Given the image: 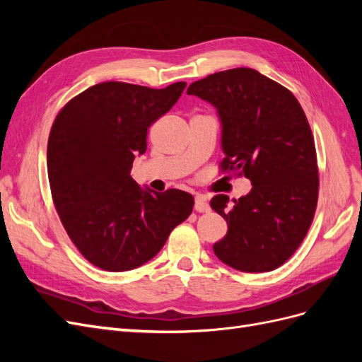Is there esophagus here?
Masks as SVG:
<instances>
[{
	"instance_id": "1",
	"label": "esophagus",
	"mask_w": 362,
	"mask_h": 362,
	"mask_svg": "<svg viewBox=\"0 0 362 362\" xmlns=\"http://www.w3.org/2000/svg\"><path fill=\"white\" fill-rule=\"evenodd\" d=\"M194 210L199 211V213H205L210 210V205L205 201V198L202 196H196V201H194Z\"/></svg>"
}]
</instances>
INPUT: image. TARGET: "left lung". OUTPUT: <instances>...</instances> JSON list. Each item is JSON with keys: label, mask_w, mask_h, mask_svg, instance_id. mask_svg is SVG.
Returning a JSON list of instances; mask_svg holds the SVG:
<instances>
[{"label": "left lung", "mask_w": 362, "mask_h": 362, "mask_svg": "<svg viewBox=\"0 0 362 362\" xmlns=\"http://www.w3.org/2000/svg\"><path fill=\"white\" fill-rule=\"evenodd\" d=\"M189 95L210 103L222 125L223 170H240L252 189L234 205L226 194L211 208L228 223L216 257L240 272L282 266L311 226L319 172L314 139L299 101L286 87L250 68L208 75Z\"/></svg>", "instance_id": "left-lung-1"}]
</instances>
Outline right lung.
Wrapping results in <instances>:
<instances>
[{
    "label": "right lung",
    "mask_w": 362,
    "mask_h": 362,
    "mask_svg": "<svg viewBox=\"0 0 362 362\" xmlns=\"http://www.w3.org/2000/svg\"><path fill=\"white\" fill-rule=\"evenodd\" d=\"M185 86L100 83L76 95L54 120L47 151L52 201L74 245L93 266L140 267L190 216V193H157L131 178L134 158L146 151L148 128Z\"/></svg>",
    "instance_id": "1"
}]
</instances>
